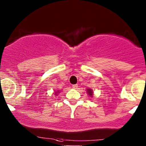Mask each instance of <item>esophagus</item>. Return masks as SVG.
I'll list each match as a JSON object with an SVG mask.
<instances>
[{"label":"esophagus","instance_id":"1","mask_svg":"<svg viewBox=\"0 0 146 146\" xmlns=\"http://www.w3.org/2000/svg\"><path fill=\"white\" fill-rule=\"evenodd\" d=\"M72 87H73V88H74V89H77L78 85V84H75V85H72Z\"/></svg>","mask_w":146,"mask_h":146}]
</instances>
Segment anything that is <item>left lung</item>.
<instances>
[{"label": "left lung", "instance_id": "left-lung-1", "mask_svg": "<svg viewBox=\"0 0 146 146\" xmlns=\"http://www.w3.org/2000/svg\"><path fill=\"white\" fill-rule=\"evenodd\" d=\"M88 94H89L90 95H92V90H88Z\"/></svg>", "mask_w": 146, "mask_h": 146}]
</instances>
